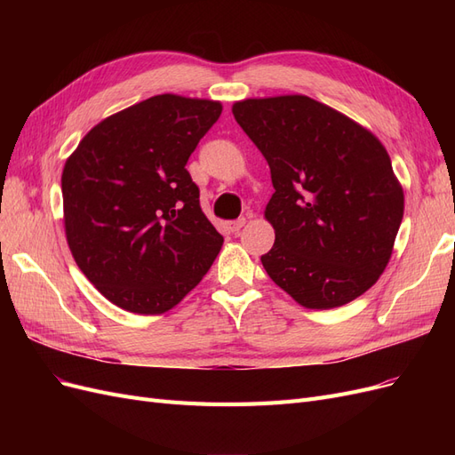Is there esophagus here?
<instances>
[{
  "label": "esophagus",
  "instance_id": "1",
  "mask_svg": "<svg viewBox=\"0 0 455 455\" xmlns=\"http://www.w3.org/2000/svg\"><path fill=\"white\" fill-rule=\"evenodd\" d=\"M244 224H246V218H239V220H233V222H229L228 228L231 233H239L244 228Z\"/></svg>",
  "mask_w": 455,
  "mask_h": 455
}]
</instances>
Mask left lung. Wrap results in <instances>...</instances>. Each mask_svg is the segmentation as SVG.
I'll return each mask as SVG.
<instances>
[{"mask_svg": "<svg viewBox=\"0 0 455 455\" xmlns=\"http://www.w3.org/2000/svg\"><path fill=\"white\" fill-rule=\"evenodd\" d=\"M231 112L271 171L275 243L261 256L271 281L309 309L364 294L387 267L404 214L387 149L304 94L241 100Z\"/></svg>", "mask_w": 455, "mask_h": 455, "instance_id": "left-lung-1", "label": "left lung"}]
</instances>
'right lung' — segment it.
I'll return each instance as SVG.
<instances>
[{
  "mask_svg": "<svg viewBox=\"0 0 455 455\" xmlns=\"http://www.w3.org/2000/svg\"><path fill=\"white\" fill-rule=\"evenodd\" d=\"M222 114L157 94L92 127L62 171L64 229L79 269L117 307L159 315L211 269L224 237L186 169Z\"/></svg>",
  "mask_w": 455,
  "mask_h": 455,
  "instance_id": "obj_1",
  "label": "right lung"
}]
</instances>
